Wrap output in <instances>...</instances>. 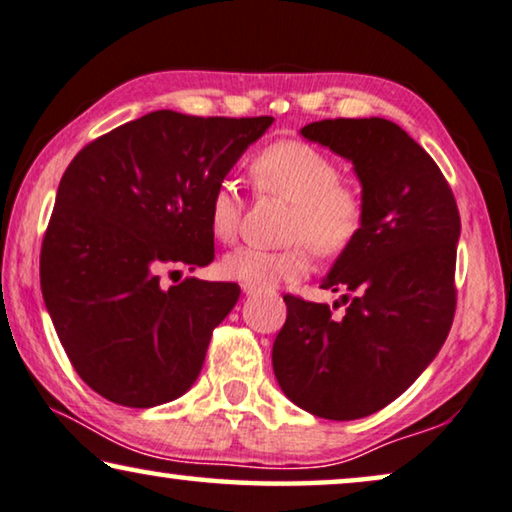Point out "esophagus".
Returning <instances> with one entry per match:
<instances>
[{
	"label": "esophagus",
	"instance_id": "esophagus-1",
	"mask_svg": "<svg viewBox=\"0 0 512 512\" xmlns=\"http://www.w3.org/2000/svg\"><path fill=\"white\" fill-rule=\"evenodd\" d=\"M242 291L247 293V295H256V293H258V288H254V286H242Z\"/></svg>",
	"mask_w": 512,
	"mask_h": 512
}]
</instances>
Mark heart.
<instances>
[{
	"label": "heart",
	"mask_w": 512,
	"mask_h": 512,
	"mask_svg": "<svg viewBox=\"0 0 512 512\" xmlns=\"http://www.w3.org/2000/svg\"><path fill=\"white\" fill-rule=\"evenodd\" d=\"M337 161L302 140H277L249 161V180L258 194L291 201L284 249L240 247L221 258V274L242 286L272 288L305 277L311 247L332 256L358 240L365 226V196L342 180ZM244 198L233 182H219L207 198L214 238L233 242L240 231Z\"/></svg>",
	"instance_id": "obj_1"
}]
</instances>
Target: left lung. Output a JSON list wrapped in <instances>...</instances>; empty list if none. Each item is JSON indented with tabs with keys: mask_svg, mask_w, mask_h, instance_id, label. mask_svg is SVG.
Returning <instances> with one entry per match:
<instances>
[{
	"mask_svg": "<svg viewBox=\"0 0 512 512\" xmlns=\"http://www.w3.org/2000/svg\"><path fill=\"white\" fill-rule=\"evenodd\" d=\"M300 133L351 161L365 226L321 284L344 293L342 318L284 295L274 376L318 418H365L395 402L446 342L457 305V203L434 159L395 122L339 117Z\"/></svg>",
	"mask_w": 512,
	"mask_h": 512,
	"instance_id": "1",
	"label": "left lung"
}]
</instances>
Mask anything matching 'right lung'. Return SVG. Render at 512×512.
<instances>
[{
    "label": "right lung",
    "mask_w": 512,
    "mask_h": 512,
    "mask_svg": "<svg viewBox=\"0 0 512 512\" xmlns=\"http://www.w3.org/2000/svg\"><path fill=\"white\" fill-rule=\"evenodd\" d=\"M272 122L154 110L92 140L64 170L41 291L73 369L101 397L150 409L198 379L240 286L189 277L161 288L159 272L212 263L207 198Z\"/></svg>",
    "instance_id": "1"
}]
</instances>
